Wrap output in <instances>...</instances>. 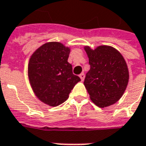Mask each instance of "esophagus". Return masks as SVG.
<instances>
[{
    "label": "esophagus",
    "instance_id": "esophagus-1",
    "mask_svg": "<svg viewBox=\"0 0 146 146\" xmlns=\"http://www.w3.org/2000/svg\"><path fill=\"white\" fill-rule=\"evenodd\" d=\"M80 79H81V80H84V77H85V75H84V73H82L80 74Z\"/></svg>",
    "mask_w": 146,
    "mask_h": 146
}]
</instances>
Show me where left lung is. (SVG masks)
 Segmentation results:
<instances>
[{
    "mask_svg": "<svg viewBox=\"0 0 146 146\" xmlns=\"http://www.w3.org/2000/svg\"><path fill=\"white\" fill-rule=\"evenodd\" d=\"M90 70L84 84L92 102L98 107L114 104L121 98L128 83V69L122 54L110 46L95 50L85 47Z\"/></svg>",
    "mask_w": 146,
    "mask_h": 146,
    "instance_id": "left-lung-1",
    "label": "left lung"
}]
</instances>
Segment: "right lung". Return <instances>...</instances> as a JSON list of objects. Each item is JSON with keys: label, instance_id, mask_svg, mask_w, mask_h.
Segmentation results:
<instances>
[{"label": "right lung", "instance_id": "add662e5", "mask_svg": "<svg viewBox=\"0 0 146 146\" xmlns=\"http://www.w3.org/2000/svg\"><path fill=\"white\" fill-rule=\"evenodd\" d=\"M70 49L58 42L43 44L31 56L28 66L30 84L36 97L51 106H57L69 98L79 76L68 62Z\"/></svg>", "mask_w": 146, "mask_h": 146}]
</instances>
